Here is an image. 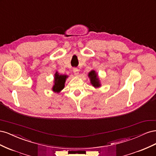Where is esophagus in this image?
Returning a JSON list of instances; mask_svg holds the SVG:
<instances>
[{"instance_id":"esophagus-1","label":"esophagus","mask_w":156,"mask_h":156,"mask_svg":"<svg viewBox=\"0 0 156 156\" xmlns=\"http://www.w3.org/2000/svg\"><path fill=\"white\" fill-rule=\"evenodd\" d=\"M73 71L74 74H75V75H79V69H78V68H74L73 69Z\"/></svg>"}]
</instances>
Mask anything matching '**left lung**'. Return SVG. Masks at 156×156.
Masks as SVG:
<instances>
[{
    "mask_svg": "<svg viewBox=\"0 0 156 156\" xmlns=\"http://www.w3.org/2000/svg\"><path fill=\"white\" fill-rule=\"evenodd\" d=\"M88 77L90 79V83L94 87H99L100 86V81L98 78L97 73H96L95 71H91L88 74Z\"/></svg>",
    "mask_w": 156,
    "mask_h": 156,
    "instance_id": "obj_1",
    "label": "left lung"
}]
</instances>
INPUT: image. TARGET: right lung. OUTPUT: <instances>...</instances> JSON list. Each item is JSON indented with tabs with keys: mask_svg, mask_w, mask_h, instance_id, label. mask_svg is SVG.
<instances>
[{
	"mask_svg": "<svg viewBox=\"0 0 156 156\" xmlns=\"http://www.w3.org/2000/svg\"><path fill=\"white\" fill-rule=\"evenodd\" d=\"M68 77L67 75H59L57 72L55 75V85L53 87V90L58 92L64 88L66 79Z\"/></svg>",
	"mask_w": 156,
	"mask_h": 156,
	"instance_id": "add662e5",
	"label": "right lung"
}]
</instances>
